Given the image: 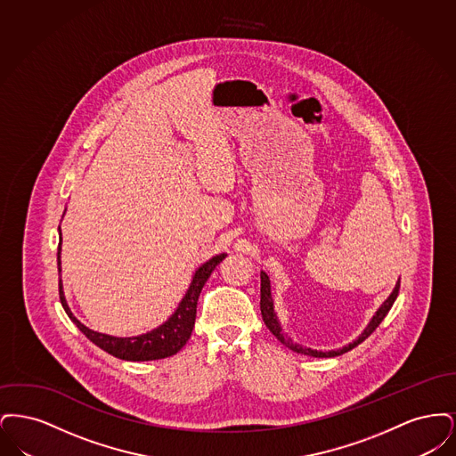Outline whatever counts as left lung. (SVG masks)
Masks as SVG:
<instances>
[{
	"mask_svg": "<svg viewBox=\"0 0 456 456\" xmlns=\"http://www.w3.org/2000/svg\"><path fill=\"white\" fill-rule=\"evenodd\" d=\"M261 299H260V309L261 316H263V322L265 325L268 326V330L277 337V340H281L285 347L290 348L292 352H297V354H304V355H311V357H337V355H342L348 350H352L354 347H357L359 344H362L369 335L379 326V323L385 320V316L388 314V311L391 309L393 303L396 301V296H398V289H400V279L398 282L395 283L393 290H391L388 299L385 303L381 304L376 313L372 314V318L369 320L368 326L364 328V331L347 346H344L342 348H337V350H316V348L303 347L301 344H296L290 337H287V333H283L282 325L279 322V316L275 313V305H273V297H272V285H270V277L261 270Z\"/></svg>",
	"mask_w": 456,
	"mask_h": 456,
	"instance_id": "8db88e82",
	"label": "left lung"
}]
</instances>
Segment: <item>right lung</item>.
Masks as SVG:
<instances>
[{"label": "right lung", "instance_id": "1", "mask_svg": "<svg viewBox=\"0 0 456 456\" xmlns=\"http://www.w3.org/2000/svg\"><path fill=\"white\" fill-rule=\"evenodd\" d=\"M60 231V244H58V273L61 275V229ZM227 255L220 253L214 258L205 261L200 265L191 277V283L183 296L181 303L177 304L173 314L162 323V325L153 328L147 333L136 335V337H112L106 333H99L90 330L88 326L84 325L75 318L71 313L69 305L66 303L65 290H63V281L60 277V301L63 304V309L68 314V318L78 326V330L87 337L92 344L97 347L102 348L110 355L123 359V361H157V359H166L177 354L181 348L186 346V342L191 337V331L195 328L196 320V303L200 297V292L203 289L212 272L216 270L220 261L224 260Z\"/></svg>", "mask_w": 456, "mask_h": 456}]
</instances>
